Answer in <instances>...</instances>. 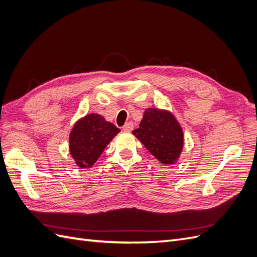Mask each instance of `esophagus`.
Here are the masks:
<instances>
[{
	"mask_svg": "<svg viewBox=\"0 0 257 257\" xmlns=\"http://www.w3.org/2000/svg\"><path fill=\"white\" fill-rule=\"evenodd\" d=\"M133 123L132 122H127V123H125L123 125V127H122V130L124 131V132H132V130H133Z\"/></svg>",
	"mask_w": 257,
	"mask_h": 257,
	"instance_id": "34e87169",
	"label": "esophagus"
}]
</instances>
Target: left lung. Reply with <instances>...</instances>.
<instances>
[{
    "mask_svg": "<svg viewBox=\"0 0 257 257\" xmlns=\"http://www.w3.org/2000/svg\"><path fill=\"white\" fill-rule=\"evenodd\" d=\"M132 133L163 164H174L181 153L182 128L175 116L166 110L148 108L139 127Z\"/></svg>",
    "mask_w": 257,
    "mask_h": 257,
    "instance_id": "1",
    "label": "left lung"
}]
</instances>
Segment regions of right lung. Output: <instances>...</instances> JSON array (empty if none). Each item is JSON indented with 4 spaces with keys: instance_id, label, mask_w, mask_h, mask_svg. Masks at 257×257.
I'll return each instance as SVG.
<instances>
[{
    "instance_id": "obj_1",
    "label": "right lung",
    "mask_w": 257,
    "mask_h": 257,
    "mask_svg": "<svg viewBox=\"0 0 257 257\" xmlns=\"http://www.w3.org/2000/svg\"><path fill=\"white\" fill-rule=\"evenodd\" d=\"M120 130L97 113L87 114L75 124L69 135V151L76 164L91 167Z\"/></svg>"
}]
</instances>
